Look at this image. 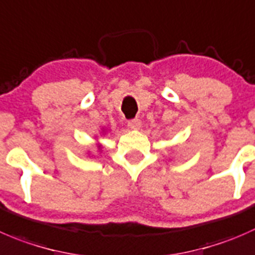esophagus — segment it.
Here are the masks:
<instances>
[{
    "instance_id": "esophagus-1",
    "label": "esophagus",
    "mask_w": 255,
    "mask_h": 255,
    "mask_svg": "<svg viewBox=\"0 0 255 255\" xmlns=\"http://www.w3.org/2000/svg\"><path fill=\"white\" fill-rule=\"evenodd\" d=\"M140 126H142V122L138 118H133V120L128 121V127L132 128V129H139Z\"/></svg>"
}]
</instances>
